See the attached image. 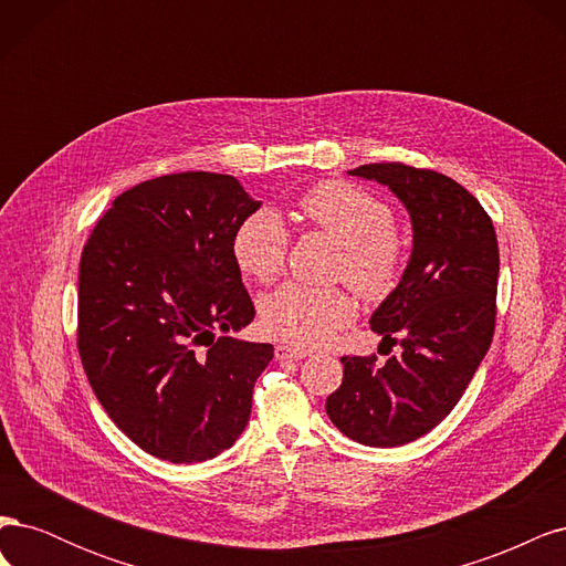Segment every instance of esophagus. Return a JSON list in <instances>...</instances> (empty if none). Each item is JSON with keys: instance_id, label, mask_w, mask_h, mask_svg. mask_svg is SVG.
<instances>
[{"instance_id": "obj_1", "label": "esophagus", "mask_w": 566, "mask_h": 566, "mask_svg": "<svg viewBox=\"0 0 566 566\" xmlns=\"http://www.w3.org/2000/svg\"><path fill=\"white\" fill-rule=\"evenodd\" d=\"M273 352H276L279 361H287V358H290V361H300V358L310 356L304 349H297L293 345H276V349H273Z\"/></svg>"}]
</instances>
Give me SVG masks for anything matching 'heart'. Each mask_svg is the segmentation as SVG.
Instances as JSON below:
<instances>
[{"mask_svg": "<svg viewBox=\"0 0 566 566\" xmlns=\"http://www.w3.org/2000/svg\"><path fill=\"white\" fill-rule=\"evenodd\" d=\"M302 214L342 245L337 273L364 300H382L403 271V241L394 231L387 205L347 181H321L300 198ZM287 254V229L273 208H260L238 221L231 256L245 276L269 283ZM354 314L342 287L283 283L260 304V321L273 337L295 347H316Z\"/></svg>", "mask_w": 566, "mask_h": 566, "instance_id": "obj_1", "label": "heart"}]
</instances>
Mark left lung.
<instances>
[{
  "label": "left lung",
  "mask_w": 566,
  "mask_h": 566,
  "mask_svg": "<svg viewBox=\"0 0 566 566\" xmlns=\"http://www.w3.org/2000/svg\"><path fill=\"white\" fill-rule=\"evenodd\" d=\"M387 186L408 210L413 250L370 328L401 354L342 356L345 378L325 401L337 430L375 449L403 447L447 418L486 356L495 328L499 241L479 200L447 175L403 163L349 169Z\"/></svg>",
  "instance_id": "obj_1"
}]
</instances>
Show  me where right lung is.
Instances as JSON below:
<instances>
[{
  "label": "right lung",
  "instance_id": "1",
  "mask_svg": "<svg viewBox=\"0 0 566 566\" xmlns=\"http://www.w3.org/2000/svg\"><path fill=\"white\" fill-rule=\"evenodd\" d=\"M260 205L231 175H165L117 196L82 250L84 373L111 420L160 460H210L250 420L273 347L229 337L254 318L231 233Z\"/></svg>",
  "mask_w": 566,
  "mask_h": 566
}]
</instances>
